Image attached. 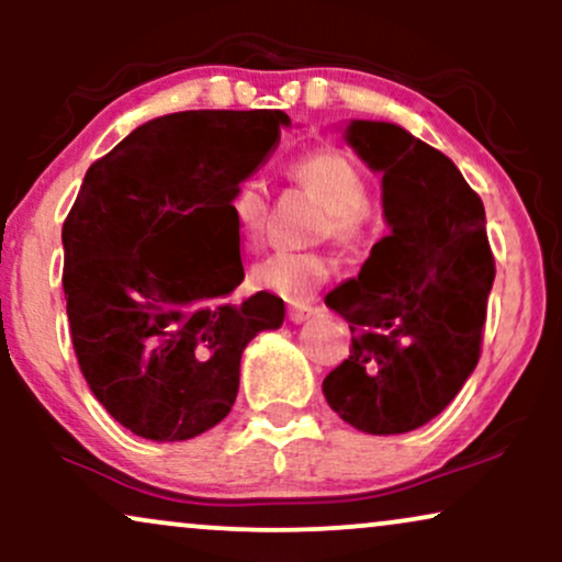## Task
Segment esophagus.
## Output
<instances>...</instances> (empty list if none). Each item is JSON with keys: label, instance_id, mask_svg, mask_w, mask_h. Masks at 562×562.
I'll use <instances>...</instances> for the list:
<instances>
[{"label": "esophagus", "instance_id": "1", "mask_svg": "<svg viewBox=\"0 0 562 562\" xmlns=\"http://www.w3.org/2000/svg\"><path fill=\"white\" fill-rule=\"evenodd\" d=\"M314 314H317V306H290L288 308V319L293 322V325H301V322L314 317Z\"/></svg>", "mask_w": 562, "mask_h": 562}]
</instances>
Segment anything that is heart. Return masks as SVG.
Here are the masks:
<instances>
[{
	"instance_id": "b5f03b06",
	"label": "heart",
	"mask_w": 562,
	"mask_h": 562,
	"mask_svg": "<svg viewBox=\"0 0 562 562\" xmlns=\"http://www.w3.org/2000/svg\"><path fill=\"white\" fill-rule=\"evenodd\" d=\"M290 177L312 190L327 209L325 232L335 240L353 243L367 232L370 211H367V179L346 153L335 147L306 153L290 164ZM235 227L245 240L261 235L267 218V187L261 179L248 177L235 187L229 200ZM333 261L322 254H293L277 250L254 267L250 280L259 290L280 295L290 303H303L330 280Z\"/></svg>"
}]
</instances>
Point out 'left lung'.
<instances>
[{"label":"left lung","instance_id":"left-lung-1","mask_svg":"<svg viewBox=\"0 0 562 562\" xmlns=\"http://www.w3.org/2000/svg\"><path fill=\"white\" fill-rule=\"evenodd\" d=\"M346 139L383 173L391 232L325 303L351 327V357L322 383L340 420L372 436L415 430L460 393L481 357L494 256L481 198L436 147L385 121Z\"/></svg>","mask_w":562,"mask_h":562}]
</instances>
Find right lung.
Returning a JSON list of instances; mask_svg holds the SVG:
<instances>
[{
	"label": "right lung",
	"mask_w": 562,
	"mask_h": 562,
	"mask_svg": "<svg viewBox=\"0 0 562 562\" xmlns=\"http://www.w3.org/2000/svg\"><path fill=\"white\" fill-rule=\"evenodd\" d=\"M282 111H184L134 128L89 166L63 224L70 340L97 402L150 441L229 415L243 348L285 303L243 282L235 187L272 156Z\"/></svg>",
	"instance_id": "right-lung-1"
}]
</instances>
